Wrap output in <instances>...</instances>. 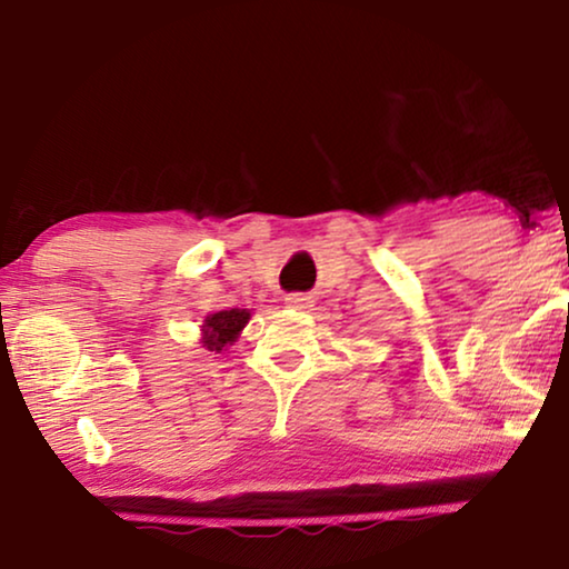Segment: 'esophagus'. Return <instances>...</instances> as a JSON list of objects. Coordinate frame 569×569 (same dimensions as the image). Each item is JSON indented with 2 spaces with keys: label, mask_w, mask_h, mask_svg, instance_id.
Masks as SVG:
<instances>
[{
  "label": "esophagus",
  "mask_w": 569,
  "mask_h": 569,
  "mask_svg": "<svg viewBox=\"0 0 569 569\" xmlns=\"http://www.w3.org/2000/svg\"><path fill=\"white\" fill-rule=\"evenodd\" d=\"M313 301L303 293H291L286 296V308H293V311H306V308H311Z\"/></svg>",
  "instance_id": "esophagus-1"
}]
</instances>
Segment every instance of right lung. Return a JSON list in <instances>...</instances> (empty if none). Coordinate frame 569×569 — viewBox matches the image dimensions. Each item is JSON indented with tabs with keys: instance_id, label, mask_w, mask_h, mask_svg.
<instances>
[{
	"instance_id": "add662e5",
	"label": "right lung",
	"mask_w": 569,
	"mask_h": 569,
	"mask_svg": "<svg viewBox=\"0 0 569 569\" xmlns=\"http://www.w3.org/2000/svg\"><path fill=\"white\" fill-rule=\"evenodd\" d=\"M248 321V308H228V311L208 313L203 319V326H200V343H203L208 351L223 353L228 346H233L238 341V336L246 329Z\"/></svg>"
}]
</instances>
